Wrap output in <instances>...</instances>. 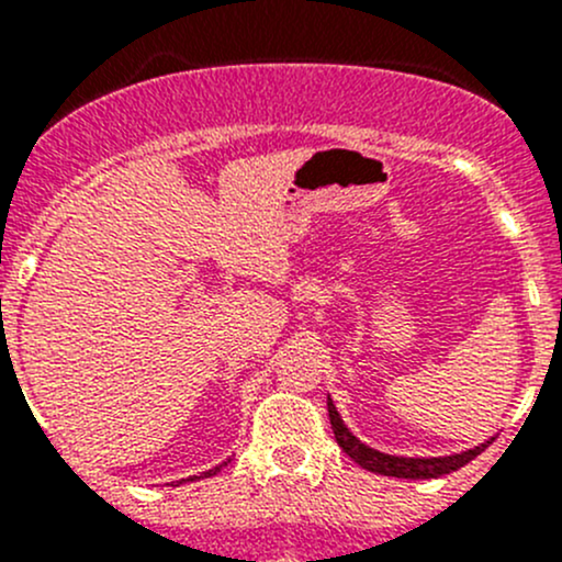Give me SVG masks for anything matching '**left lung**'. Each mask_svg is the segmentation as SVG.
Segmentation results:
<instances>
[{
	"instance_id": "1",
	"label": "left lung",
	"mask_w": 562,
	"mask_h": 562,
	"mask_svg": "<svg viewBox=\"0 0 562 562\" xmlns=\"http://www.w3.org/2000/svg\"><path fill=\"white\" fill-rule=\"evenodd\" d=\"M328 422H331L334 438H337L339 449L353 459V462H359L364 470H372V473L394 475V479H438V475L454 473V470L464 468L470 459H475L481 451L486 449V446H490V443H484V446H479V449H470V451H462V454L440 457V459L389 457V454H383V451H375V449H370V446L361 443V440H356L353 435L348 432V427L342 424V418H339L337 407L331 405V400H328Z\"/></svg>"
}]
</instances>
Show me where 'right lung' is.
<instances>
[{
    "instance_id": "right-lung-1",
    "label": "right lung",
    "mask_w": 562,
    "mask_h": 562,
    "mask_svg": "<svg viewBox=\"0 0 562 562\" xmlns=\"http://www.w3.org/2000/svg\"><path fill=\"white\" fill-rule=\"evenodd\" d=\"M217 470H220V468H214V470H209V473H203V475H214V473H217ZM190 481H192V479H190Z\"/></svg>"
}]
</instances>
